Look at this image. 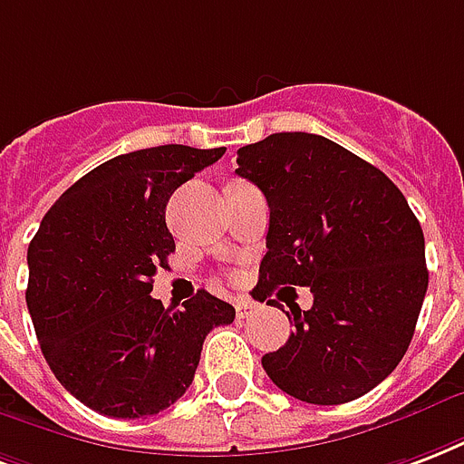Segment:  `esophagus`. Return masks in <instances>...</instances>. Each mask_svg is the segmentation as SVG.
<instances>
[{
	"label": "esophagus",
	"instance_id": "obj_1",
	"mask_svg": "<svg viewBox=\"0 0 464 464\" xmlns=\"http://www.w3.org/2000/svg\"><path fill=\"white\" fill-rule=\"evenodd\" d=\"M257 311H260V306L256 302H250V299H238V304H236V316H238V321H246V318H250Z\"/></svg>",
	"mask_w": 464,
	"mask_h": 464
}]
</instances>
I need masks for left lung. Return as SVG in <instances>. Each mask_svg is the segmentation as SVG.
<instances>
[{
  "label": "left lung",
  "mask_w": 464,
  "mask_h": 464,
  "mask_svg": "<svg viewBox=\"0 0 464 464\" xmlns=\"http://www.w3.org/2000/svg\"><path fill=\"white\" fill-rule=\"evenodd\" d=\"M236 162L270 207L253 296L314 295L309 311L292 306L295 334L263 355L265 372L306 404L362 397L394 372L419 321L429 289L419 218L382 169L316 133H272Z\"/></svg>",
  "instance_id": "8db88e82"
}]
</instances>
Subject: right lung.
Here are the masks:
<instances>
[{
	"label": "right lung",
	"mask_w": 464,
	"mask_h": 464,
	"mask_svg": "<svg viewBox=\"0 0 464 464\" xmlns=\"http://www.w3.org/2000/svg\"><path fill=\"white\" fill-rule=\"evenodd\" d=\"M226 148L158 146L116 155L60 194L28 246V314L45 362L84 406L143 419L175 404L211 328L236 318L199 289L185 309L153 299L175 250L165 208Z\"/></svg>",
	"instance_id": "1"
}]
</instances>
